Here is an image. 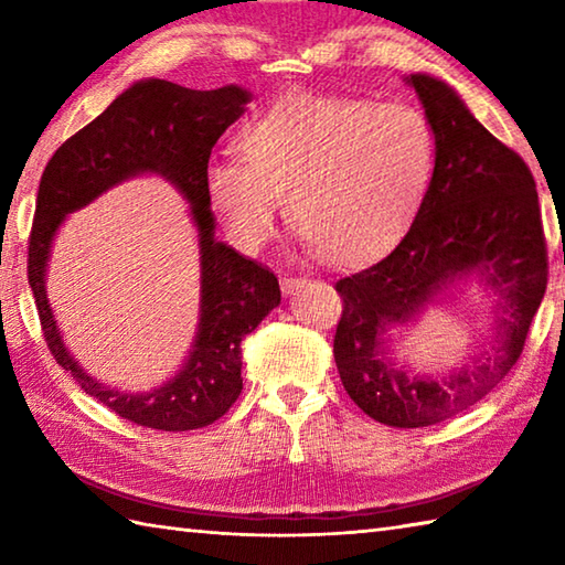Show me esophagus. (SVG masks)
Segmentation results:
<instances>
[{"mask_svg": "<svg viewBox=\"0 0 565 565\" xmlns=\"http://www.w3.org/2000/svg\"><path fill=\"white\" fill-rule=\"evenodd\" d=\"M305 285H307V278H302V275H282L280 278V287L285 295H295Z\"/></svg>", "mask_w": 565, "mask_h": 565, "instance_id": "1", "label": "esophagus"}]
</instances>
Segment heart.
<instances>
[{"instance_id":"heart-1","label":"heart","mask_w":565,"mask_h":565,"mask_svg":"<svg viewBox=\"0 0 565 565\" xmlns=\"http://www.w3.org/2000/svg\"><path fill=\"white\" fill-rule=\"evenodd\" d=\"M241 157L206 167V194L243 250L290 216L319 258L361 263L386 250L418 214L435 172V135L418 108L290 93L238 132Z\"/></svg>"}]
</instances>
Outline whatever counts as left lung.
I'll list each match as a JSON object with an SVG mask.
<instances>
[{"mask_svg": "<svg viewBox=\"0 0 565 565\" xmlns=\"http://www.w3.org/2000/svg\"><path fill=\"white\" fill-rule=\"evenodd\" d=\"M435 135V172L406 236L386 258L337 282L344 310L334 361L351 401L393 428H423L467 411L502 381L524 349L546 292L548 260L529 167L467 110L448 83L411 73ZM498 295L493 349L443 377L390 356L387 332L460 279Z\"/></svg>", "mask_w": 565, "mask_h": 565, "instance_id": "left-lung-1", "label": "left lung"}]
</instances>
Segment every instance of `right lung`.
Here are the masks:
<instances>
[{"label":"right lung","mask_w":565,"mask_h":565,"mask_svg":"<svg viewBox=\"0 0 565 565\" xmlns=\"http://www.w3.org/2000/svg\"><path fill=\"white\" fill-rule=\"evenodd\" d=\"M248 103L250 93L241 85L191 90L159 78L137 81L68 137L41 177L29 236V285L46 344L88 396L145 428L179 433L218 420L241 396L243 337L280 305L278 278L214 238L216 218L206 194L211 150ZM140 173L164 175L190 201L200 233L202 300L198 337L183 369L152 392L122 394L85 375L62 344L45 297V268L65 216Z\"/></svg>","instance_id":"right-lung-1"}]
</instances>
